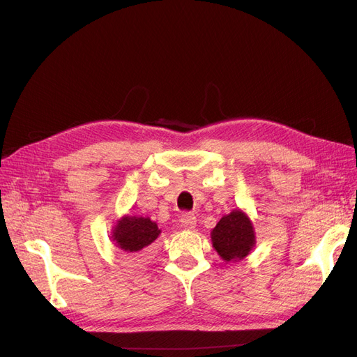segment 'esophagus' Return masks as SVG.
<instances>
[{"label": "esophagus", "instance_id": "34e87169", "mask_svg": "<svg viewBox=\"0 0 357 357\" xmlns=\"http://www.w3.org/2000/svg\"><path fill=\"white\" fill-rule=\"evenodd\" d=\"M181 224L185 229H194L197 226V217L194 213H183L181 217Z\"/></svg>", "mask_w": 357, "mask_h": 357}]
</instances>
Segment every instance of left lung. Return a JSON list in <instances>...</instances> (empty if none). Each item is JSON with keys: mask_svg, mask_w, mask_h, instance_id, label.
I'll return each instance as SVG.
<instances>
[{"mask_svg": "<svg viewBox=\"0 0 357 357\" xmlns=\"http://www.w3.org/2000/svg\"><path fill=\"white\" fill-rule=\"evenodd\" d=\"M213 248L224 261L245 259L256 245L255 229L250 218L241 210L224 215L211 231Z\"/></svg>", "mask_w": 357, "mask_h": 357, "instance_id": "8db88e82", "label": "left lung"}]
</instances>
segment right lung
Masks as SVG:
<instances>
[{"mask_svg":"<svg viewBox=\"0 0 357 357\" xmlns=\"http://www.w3.org/2000/svg\"><path fill=\"white\" fill-rule=\"evenodd\" d=\"M159 234L158 224L149 217L124 215L117 221L111 238L121 250L140 256L147 252Z\"/></svg>","mask_w":357,"mask_h":357,"instance_id":"right-lung-1","label":"right lung"}]
</instances>
